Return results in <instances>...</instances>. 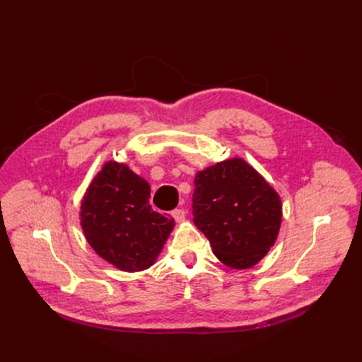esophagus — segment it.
I'll return each mask as SVG.
<instances>
[{"label": "esophagus", "mask_w": 362, "mask_h": 362, "mask_svg": "<svg viewBox=\"0 0 362 362\" xmlns=\"http://www.w3.org/2000/svg\"><path fill=\"white\" fill-rule=\"evenodd\" d=\"M170 215L174 216V219H175L177 222H182V221L185 219V211H184V209H175V211H172Z\"/></svg>", "instance_id": "34e87169"}]
</instances>
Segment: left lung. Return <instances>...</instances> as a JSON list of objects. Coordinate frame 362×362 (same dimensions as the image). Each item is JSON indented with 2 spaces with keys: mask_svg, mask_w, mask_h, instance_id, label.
I'll return each instance as SVG.
<instances>
[{
  "mask_svg": "<svg viewBox=\"0 0 362 362\" xmlns=\"http://www.w3.org/2000/svg\"><path fill=\"white\" fill-rule=\"evenodd\" d=\"M193 215L214 255L234 269L255 267L279 237L283 204L271 184L242 158L199 170Z\"/></svg>",
  "mask_w": 362,
  "mask_h": 362,
  "instance_id": "8db88e82",
  "label": "left lung"
}]
</instances>
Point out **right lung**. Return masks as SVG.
<instances>
[{
	"instance_id": "right-lung-1",
	"label": "right lung",
	"mask_w": 362,
	"mask_h": 362,
	"mask_svg": "<svg viewBox=\"0 0 362 362\" xmlns=\"http://www.w3.org/2000/svg\"><path fill=\"white\" fill-rule=\"evenodd\" d=\"M148 182L127 163L101 166L81 200V227L94 252L115 268L139 272L156 262L174 218L151 209Z\"/></svg>"
}]
</instances>
